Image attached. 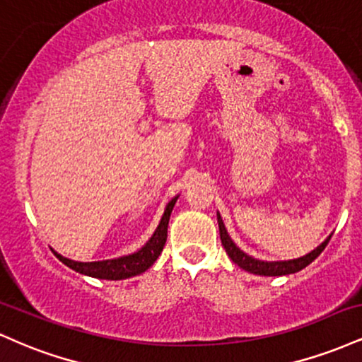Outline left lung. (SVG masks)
I'll return each mask as SVG.
<instances>
[{"label": "left lung", "mask_w": 362, "mask_h": 362, "mask_svg": "<svg viewBox=\"0 0 362 362\" xmlns=\"http://www.w3.org/2000/svg\"><path fill=\"white\" fill-rule=\"evenodd\" d=\"M218 224H219V236H221V243H223L224 250H226V253H228V257H230V259L233 260L238 267H242V269H245V271H248L252 274H257V276H288V274H294V272L301 271V269H305L306 265H310L311 262L317 259L320 253L325 250V247L332 238V235H330L325 242H323L322 245H318L315 250H311L310 253H306V255L300 257V259L265 262V260L253 259V257L247 255V253L236 247L233 240H231L230 235H228V231H226V228H224V223H223L219 213H218Z\"/></svg>", "instance_id": "1"}]
</instances>
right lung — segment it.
Listing matches in <instances>:
<instances>
[{"instance_id": "1", "label": "right lung", "mask_w": 362, "mask_h": 362, "mask_svg": "<svg viewBox=\"0 0 362 362\" xmlns=\"http://www.w3.org/2000/svg\"><path fill=\"white\" fill-rule=\"evenodd\" d=\"M178 195L173 197L165 207V213L161 216V221L153 233L151 238L148 240L144 247H141L138 252L131 253V255L119 257V259H109V260H98V262H76L66 257L59 255L54 252V255L59 259L62 264L68 265L73 271L85 274V276L97 277V279H109V281H120L127 279V277H134L148 271L153 264H155L158 257H160L161 250H163L165 242H167V230L170 214H172L173 206H175Z\"/></svg>"}]
</instances>
